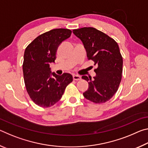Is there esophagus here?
Segmentation results:
<instances>
[{
  "mask_svg": "<svg viewBox=\"0 0 148 148\" xmlns=\"http://www.w3.org/2000/svg\"><path fill=\"white\" fill-rule=\"evenodd\" d=\"M73 79L74 80H80L82 79V77L79 75H74L73 76Z\"/></svg>",
  "mask_w": 148,
  "mask_h": 148,
  "instance_id": "esophagus-1",
  "label": "esophagus"
}]
</instances>
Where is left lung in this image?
I'll return each mask as SVG.
<instances>
[{"instance_id": "left-lung-1", "label": "left lung", "mask_w": 148, "mask_h": 148, "mask_svg": "<svg viewBox=\"0 0 148 148\" xmlns=\"http://www.w3.org/2000/svg\"><path fill=\"white\" fill-rule=\"evenodd\" d=\"M73 33L83 42L88 59L98 65L94 70L96 76L93 80L86 76L82 77L89 82V88L84 96L94 103H104L117 92L121 80L123 57L118 44L93 27L74 29Z\"/></svg>"}]
</instances>
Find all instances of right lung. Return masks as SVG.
Returning a JSON list of instances; mask_svg holds the SVG:
<instances>
[{
  "mask_svg": "<svg viewBox=\"0 0 148 148\" xmlns=\"http://www.w3.org/2000/svg\"><path fill=\"white\" fill-rule=\"evenodd\" d=\"M71 33L67 29L51 30L36 37L25 50V85L30 98L39 106H53L61 99L66 86L73 81L71 74L64 73L59 76L51 73L49 67L50 62L56 61L60 44L69 38Z\"/></svg>",
  "mask_w": 148,
  "mask_h": 148,
  "instance_id": "right-lung-1",
  "label": "right lung"
}]
</instances>
